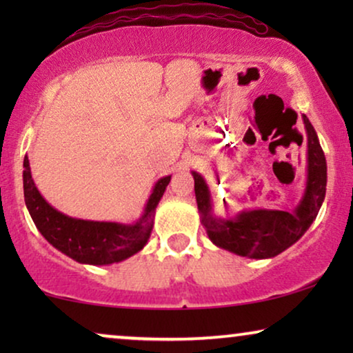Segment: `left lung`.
I'll return each mask as SVG.
<instances>
[{"instance_id": "8db88e82", "label": "left lung", "mask_w": 353, "mask_h": 353, "mask_svg": "<svg viewBox=\"0 0 353 353\" xmlns=\"http://www.w3.org/2000/svg\"><path fill=\"white\" fill-rule=\"evenodd\" d=\"M302 119L307 132V183L302 199L292 212L254 209L221 219L214 214L205 180L197 172H191L201 221L216 248L241 257L272 259L297 243L310 228L326 196L327 167L315 128L305 114Z\"/></svg>"}]
</instances>
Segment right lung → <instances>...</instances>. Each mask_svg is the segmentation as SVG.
Here are the masks:
<instances>
[{
	"label": "right lung",
	"instance_id": "right-lung-1",
	"mask_svg": "<svg viewBox=\"0 0 353 353\" xmlns=\"http://www.w3.org/2000/svg\"><path fill=\"white\" fill-rule=\"evenodd\" d=\"M23 197L33 223L52 248L67 257L86 265H110L139 252L151 236L154 215L172 175L163 176L152 188L143 215L132 225L117 221L74 219L46 202L32 178L30 162L23 159Z\"/></svg>",
	"mask_w": 353,
	"mask_h": 353
}]
</instances>
